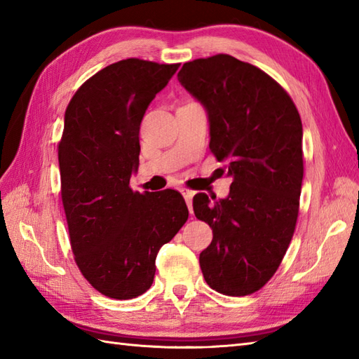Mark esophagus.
Listing matches in <instances>:
<instances>
[{
  "mask_svg": "<svg viewBox=\"0 0 359 359\" xmlns=\"http://www.w3.org/2000/svg\"><path fill=\"white\" fill-rule=\"evenodd\" d=\"M182 194H184L185 201H187V205L189 208V212H193V196H194V191H191V189H182Z\"/></svg>",
  "mask_w": 359,
  "mask_h": 359,
  "instance_id": "34e87169",
  "label": "esophagus"
}]
</instances>
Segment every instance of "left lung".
Instances as JSON below:
<instances>
[{
    "instance_id": "obj_1",
    "label": "left lung",
    "mask_w": 359,
    "mask_h": 359,
    "mask_svg": "<svg viewBox=\"0 0 359 359\" xmlns=\"http://www.w3.org/2000/svg\"><path fill=\"white\" fill-rule=\"evenodd\" d=\"M177 79L208 112L210 149L233 175L230 196L193 199L212 230L201 257L207 284L228 296L261 290L293 238L304 177L302 123L276 80L226 53L182 66Z\"/></svg>"
}]
</instances>
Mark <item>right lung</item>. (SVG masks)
Segmentation results:
<instances>
[{
  "instance_id": "obj_1",
  "label": "right lung",
  "mask_w": 359,
  "mask_h": 359,
  "mask_svg": "<svg viewBox=\"0 0 359 359\" xmlns=\"http://www.w3.org/2000/svg\"><path fill=\"white\" fill-rule=\"evenodd\" d=\"M179 66L121 60L83 83L66 108L58 163L71 248L83 276L112 299L147 292L160 247L188 220L175 189L129 187L144 111Z\"/></svg>"
}]
</instances>
